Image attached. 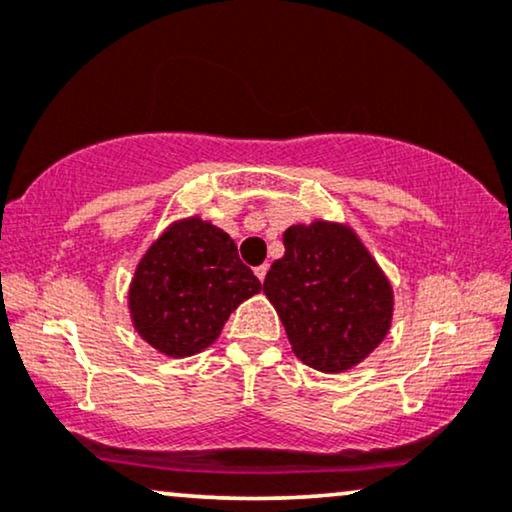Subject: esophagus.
Listing matches in <instances>:
<instances>
[{
    "label": "esophagus",
    "mask_w": 512,
    "mask_h": 512,
    "mask_svg": "<svg viewBox=\"0 0 512 512\" xmlns=\"http://www.w3.org/2000/svg\"><path fill=\"white\" fill-rule=\"evenodd\" d=\"M254 272H256V277L258 280H265V275H268V263H263V265H258V268H254Z\"/></svg>",
    "instance_id": "obj_1"
}]
</instances>
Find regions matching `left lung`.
<instances>
[{"instance_id": "obj_1", "label": "left lung", "mask_w": 512, "mask_h": 512, "mask_svg": "<svg viewBox=\"0 0 512 512\" xmlns=\"http://www.w3.org/2000/svg\"><path fill=\"white\" fill-rule=\"evenodd\" d=\"M263 291L298 360L324 374L353 369L374 353L393 322V287L345 223H296Z\"/></svg>"}]
</instances>
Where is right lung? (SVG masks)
<instances>
[{
    "label": "right lung",
    "mask_w": 512,
    "mask_h": 512,
    "mask_svg": "<svg viewBox=\"0 0 512 512\" xmlns=\"http://www.w3.org/2000/svg\"><path fill=\"white\" fill-rule=\"evenodd\" d=\"M258 291L261 282L228 232L190 216L171 223L136 265L129 313L145 343L167 357H190L209 348L232 310Z\"/></svg>",
    "instance_id": "1"
}]
</instances>
